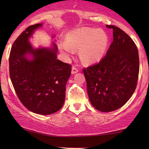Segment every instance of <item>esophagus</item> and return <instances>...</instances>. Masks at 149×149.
Returning <instances> with one entry per match:
<instances>
[{
    "instance_id": "obj_1",
    "label": "esophagus",
    "mask_w": 149,
    "mask_h": 149,
    "mask_svg": "<svg viewBox=\"0 0 149 149\" xmlns=\"http://www.w3.org/2000/svg\"><path fill=\"white\" fill-rule=\"evenodd\" d=\"M78 72H79V70L77 68L76 66H72V74H76Z\"/></svg>"
}]
</instances>
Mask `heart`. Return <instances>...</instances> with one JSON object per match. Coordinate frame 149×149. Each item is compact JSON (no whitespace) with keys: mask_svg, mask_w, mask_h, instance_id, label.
<instances>
[{"mask_svg":"<svg viewBox=\"0 0 149 149\" xmlns=\"http://www.w3.org/2000/svg\"><path fill=\"white\" fill-rule=\"evenodd\" d=\"M66 41L59 47L63 54H72V49L80 48L79 56L83 62L93 63L103 58L108 45V36L101 30L83 28L72 30L66 35Z\"/></svg>","mask_w":149,"mask_h":149,"instance_id":"1","label":"heart"}]
</instances>
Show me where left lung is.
Returning a JSON list of instances; mask_svg holds the SVG:
<instances>
[{
    "mask_svg": "<svg viewBox=\"0 0 149 149\" xmlns=\"http://www.w3.org/2000/svg\"><path fill=\"white\" fill-rule=\"evenodd\" d=\"M113 41L98 63L83 69L89 100L95 109L111 112L133 95L139 74L138 48L131 37L113 25Z\"/></svg>",
    "mask_w": 149,
    "mask_h": 149,
    "instance_id": "8db88e82",
    "label": "left lung"
}]
</instances>
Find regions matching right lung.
<instances>
[{"label":"right lung","mask_w":149,"mask_h":149,"mask_svg":"<svg viewBox=\"0 0 149 149\" xmlns=\"http://www.w3.org/2000/svg\"><path fill=\"white\" fill-rule=\"evenodd\" d=\"M41 26H28L14 41L9 59V75L18 98L26 109L40 115H51L64 104L72 66L57 60L56 44L52 49L32 47L28 38ZM27 53L33 55V60L25 58Z\"/></svg>","instance_id":"add662e5"}]
</instances>
